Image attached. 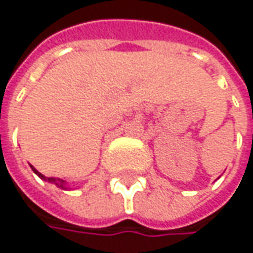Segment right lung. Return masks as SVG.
I'll use <instances>...</instances> for the list:
<instances>
[{
	"mask_svg": "<svg viewBox=\"0 0 253 253\" xmlns=\"http://www.w3.org/2000/svg\"><path fill=\"white\" fill-rule=\"evenodd\" d=\"M31 168H32V170H34V172H35V173L40 176V178H42V179H45V181H49V182H54L55 185H58V186L64 188V185H65V183H64V181H62V179H59V178H46V176H44L42 173H40V172L35 169L34 167H31Z\"/></svg>",
	"mask_w": 253,
	"mask_h": 253,
	"instance_id": "1",
	"label": "right lung"
}]
</instances>
